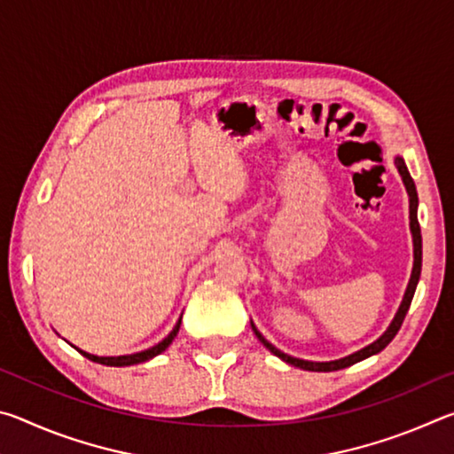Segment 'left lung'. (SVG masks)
<instances>
[{"mask_svg": "<svg viewBox=\"0 0 454 454\" xmlns=\"http://www.w3.org/2000/svg\"><path fill=\"white\" fill-rule=\"evenodd\" d=\"M395 164L398 168V172H401L403 176V182L406 186V192H409V198H411V232H412V242H414V266H412V274H411V282H409V288H406L404 292V298H403V304L401 309H398L396 317L393 320V325L388 326L387 333H384L379 340L368 344L366 348L355 352V355L350 356H344L340 360H333V363H310V360H301V358H294V356H288L284 355L282 350H278L274 347V344H270L266 340V338L258 333V328L252 325V330H254V334L258 336V340L264 344V347L274 352L276 356L282 358L284 363L288 364H294L298 368H304V371H317V372H330V371H340V368H347L350 364H356L360 363V360H364L368 356L376 355V352H380L382 348L388 347V342L393 340V338L396 336L398 330H401L403 326V320L406 317V312H409L411 309V302H412V296H414V290H417V284H419V278H420V266H422V236H420V226H419V216H417V208H419V196H417V188H414V182L411 178L409 170H406L404 166V160L403 158H396Z\"/></svg>", "mask_w": 454, "mask_h": 454, "instance_id": "1", "label": "left lung"}]
</instances>
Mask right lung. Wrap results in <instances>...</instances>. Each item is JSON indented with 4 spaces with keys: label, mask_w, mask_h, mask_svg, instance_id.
Segmentation results:
<instances>
[{
    "label": "right lung",
    "mask_w": 454,
    "mask_h": 454,
    "mask_svg": "<svg viewBox=\"0 0 454 454\" xmlns=\"http://www.w3.org/2000/svg\"><path fill=\"white\" fill-rule=\"evenodd\" d=\"M180 322H182V318L178 320V325L174 326L172 333L168 334L162 342H158L156 347H152V348L144 350V352H136V355H128V356H94V355H90V352H83V350H80V348H78V350H80L82 355L86 356V358L94 360V363H99V364H106V366H129V364H140V363H145V360L158 356L160 352H164L168 347H170L172 340L176 338V334H178V330H180Z\"/></svg>",
    "instance_id": "1"
}]
</instances>
